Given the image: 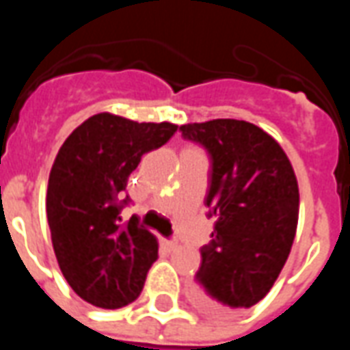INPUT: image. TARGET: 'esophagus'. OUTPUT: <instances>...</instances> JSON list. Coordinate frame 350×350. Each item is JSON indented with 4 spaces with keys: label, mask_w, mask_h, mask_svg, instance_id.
<instances>
[{
    "label": "esophagus",
    "mask_w": 350,
    "mask_h": 350,
    "mask_svg": "<svg viewBox=\"0 0 350 350\" xmlns=\"http://www.w3.org/2000/svg\"><path fill=\"white\" fill-rule=\"evenodd\" d=\"M163 243L167 245V250H170V251L178 250V242H176V240H163Z\"/></svg>",
    "instance_id": "obj_1"
}]
</instances>
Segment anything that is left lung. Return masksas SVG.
<instances>
[{"label": "left lung", "instance_id": "obj_1", "mask_svg": "<svg viewBox=\"0 0 350 350\" xmlns=\"http://www.w3.org/2000/svg\"><path fill=\"white\" fill-rule=\"evenodd\" d=\"M180 131L212 157L206 206L215 223L212 242L200 250L198 300L210 309L251 308L270 293L296 236L293 165L275 138L243 120L185 123Z\"/></svg>", "mask_w": 350, "mask_h": 350}]
</instances>
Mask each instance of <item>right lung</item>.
Listing matches in <instances>:
<instances>
[{"label":"right lung","mask_w":350,"mask_h":350,"mask_svg":"<svg viewBox=\"0 0 350 350\" xmlns=\"http://www.w3.org/2000/svg\"><path fill=\"white\" fill-rule=\"evenodd\" d=\"M176 129L100 112L72 131L54 159L46 191L54 253L72 291L95 308H123L142 293L159 243L135 217L120 225L129 200L123 191L142 155Z\"/></svg>","instance_id":"add662e5"}]
</instances>
